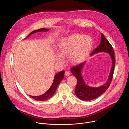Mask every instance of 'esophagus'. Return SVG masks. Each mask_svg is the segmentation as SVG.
<instances>
[{
  "label": "esophagus",
  "instance_id": "1",
  "mask_svg": "<svg viewBox=\"0 0 129 129\" xmlns=\"http://www.w3.org/2000/svg\"><path fill=\"white\" fill-rule=\"evenodd\" d=\"M65 75L66 77L69 76V75H70V72H69L68 71H66L65 72Z\"/></svg>",
  "mask_w": 129,
  "mask_h": 129
}]
</instances>
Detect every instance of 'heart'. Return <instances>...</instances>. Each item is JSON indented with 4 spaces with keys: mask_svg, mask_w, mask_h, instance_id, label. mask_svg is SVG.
<instances>
[{
    "mask_svg": "<svg viewBox=\"0 0 129 129\" xmlns=\"http://www.w3.org/2000/svg\"><path fill=\"white\" fill-rule=\"evenodd\" d=\"M92 43V40L89 37L80 34H72L61 39L58 45V51L62 57L69 56L72 63H78L87 56ZM58 61L62 62V58H58Z\"/></svg>",
    "mask_w": 129,
    "mask_h": 129,
    "instance_id": "b5f03b06",
    "label": "heart"
}]
</instances>
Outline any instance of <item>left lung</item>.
Wrapping results in <instances>:
<instances>
[{"label":"left lung","instance_id":"8db88e82","mask_svg":"<svg viewBox=\"0 0 129 129\" xmlns=\"http://www.w3.org/2000/svg\"><path fill=\"white\" fill-rule=\"evenodd\" d=\"M99 52H106L109 53L112 60V68L110 71L109 77L107 82L103 86L96 88L90 87L87 86L84 82L82 76L81 70L85 63L84 62L79 65L72 67L71 72L77 79V84L76 87L75 93L77 96L83 101L92 100L100 96L108 89L111 83L113 77L114 69L115 64V58L112 46L105 37L103 34H101L100 44L91 53L92 55Z\"/></svg>","mask_w":129,"mask_h":129}]
</instances>
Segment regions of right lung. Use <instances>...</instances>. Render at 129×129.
<instances>
[{
  "label": "right lung",
  "mask_w": 129,
  "mask_h": 129,
  "mask_svg": "<svg viewBox=\"0 0 129 129\" xmlns=\"http://www.w3.org/2000/svg\"><path fill=\"white\" fill-rule=\"evenodd\" d=\"M48 30V29H47V28H42L38 29L37 30H34L32 32H31L27 36V37L34 33H36L38 32V31H47ZM64 72H65V71L64 70H62V71L58 72L57 74L56 75V76H54V81H53V82L52 85L51 86L50 88L45 93H44L43 94L41 95L40 96H35L30 95V96L31 98H32L33 99H35V100L39 101H44L50 99V98H51L54 95L55 92L56 91L57 88L59 84H60V83L61 82V81L64 78Z\"/></svg>",
  "instance_id": "1"
}]
</instances>
